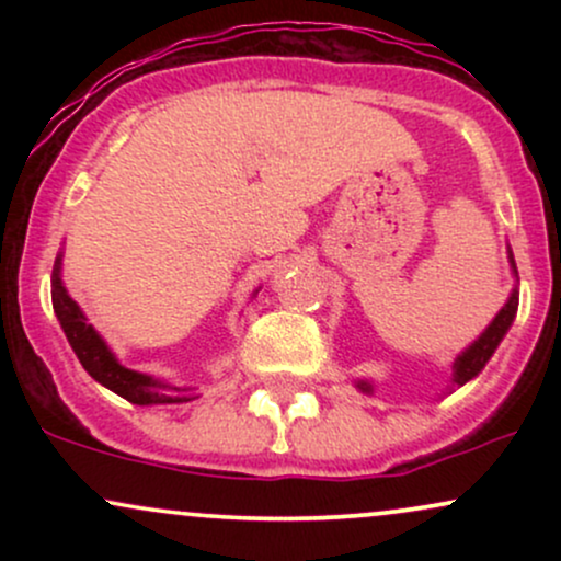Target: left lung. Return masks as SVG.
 I'll list each match as a JSON object with an SVG mask.
<instances>
[{
    "label": "left lung",
    "mask_w": 561,
    "mask_h": 561,
    "mask_svg": "<svg viewBox=\"0 0 561 561\" xmlns=\"http://www.w3.org/2000/svg\"><path fill=\"white\" fill-rule=\"evenodd\" d=\"M506 259H508V268H512V276H514L512 293H508V298L504 306H501V311L495 313L491 324L482 330L480 337L474 340L472 345H467L465 351L454 358V364H450L448 392L454 388H461V385H467L469 379H474L482 369H485V364L491 362L495 347H499L501 340L506 337L508 327L514 324V317H517V306H519V289H517L519 279H517V263H514L512 248H506ZM356 390L371 396V392H375V382H371V379H356Z\"/></svg>",
    "instance_id": "obj_1"
}]
</instances>
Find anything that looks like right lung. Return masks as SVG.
<instances>
[{
	"label": "right lung",
	"instance_id": "add662e5",
	"mask_svg": "<svg viewBox=\"0 0 561 561\" xmlns=\"http://www.w3.org/2000/svg\"><path fill=\"white\" fill-rule=\"evenodd\" d=\"M259 293V289H255ZM53 308L55 317L66 332L70 347L79 356L89 377L96 379L102 388L113 390L115 396L126 398L128 403L137 405H163V403H186L195 401V388H179V385L165 382V379L145 375V371L128 369L118 362V356L111 351L100 332L89 324L87 313L81 306L70 298L62 282V250L57 253L53 268Z\"/></svg>",
	"mask_w": 561,
	"mask_h": 561
}]
</instances>
